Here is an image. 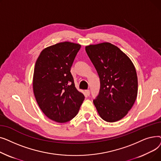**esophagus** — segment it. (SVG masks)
Segmentation results:
<instances>
[{"instance_id": "34e87169", "label": "esophagus", "mask_w": 161, "mask_h": 161, "mask_svg": "<svg viewBox=\"0 0 161 161\" xmlns=\"http://www.w3.org/2000/svg\"><path fill=\"white\" fill-rule=\"evenodd\" d=\"M86 93L87 96H89L90 95V91L89 90H86Z\"/></svg>"}]
</instances>
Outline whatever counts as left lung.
Instances as JSON below:
<instances>
[{
  "mask_svg": "<svg viewBox=\"0 0 161 161\" xmlns=\"http://www.w3.org/2000/svg\"><path fill=\"white\" fill-rule=\"evenodd\" d=\"M100 78L97 110L107 122L119 121L128 114L138 94V78L129 57L115 45L103 42L86 47Z\"/></svg>",
  "mask_w": 161,
  "mask_h": 161,
  "instance_id": "8db88e82",
  "label": "left lung"
}]
</instances>
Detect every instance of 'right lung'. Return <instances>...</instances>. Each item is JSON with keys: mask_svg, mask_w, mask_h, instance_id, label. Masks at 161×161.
<instances>
[{"mask_svg": "<svg viewBox=\"0 0 161 161\" xmlns=\"http://www.w3.org/2000/svg\"><path fill=\"white\" fill-rule=\"evenodd\" d=\"M81 45L64 42L42 51L35 63L33 92L41 110L57 123L78 114L85 98L75 88L71 66Z\"/></svg>", "mask_w": 161, "mask_h": 161, "instance_id": "add662e5", "label": "right lung"}]
</instances>
